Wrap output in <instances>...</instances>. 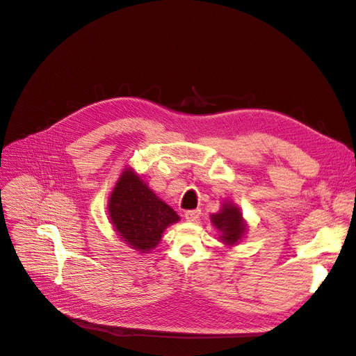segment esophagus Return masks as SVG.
I'll list each match as a JSON object with an SVG mask.
<instances>
[{
    "instance_id": "esophagus-1",
    "label": "esophagus",
    "mask_w": 356,
    "mask_h": 356,
    "mask_svg": "<svg viewBox=\"0 0 356 356\" xmlns=\"http://www.w3.org/2000/svg\"><path fill=\"white\" fill-rule=\"evenodd\" d=\"M202 210H199V209H196V210H187L186 213H184V217H186V220L187 221H197L199 220V217H200V213Z\"/></svg>"
}]
</instances>
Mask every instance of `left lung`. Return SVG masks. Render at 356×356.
Segmentation results:
<instances>
[{
  "label": "left lung",
  "mask_w": 356,
  "mask_h": 356,
  "mask_svg": "<svg viewBox=\"0 0 356 356\" xmlns=\"http://www.w3.org/2000/svg\"><path fill=\"white\" fill-rule=\"evenodd\" d=\"M210 220L220 233V241L227 247L238 244L247 232V222L240 209L232 202H224L221 210L211 214Z\"/></svg>",
  "instance_id": "obj_1"
}]
</instances>
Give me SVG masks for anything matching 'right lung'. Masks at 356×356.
<instances>
[{
    "label": "right lung",
    "mask_w": 356,
    "mask_h": 356,
    "mask_svg": "<svg viewBox=\"0 0 356 356\" xmlns=\"http://www.w3.org/2000/svg\"><path fill=\"white\" fill-rule=\"evenodd\" d=\"M108 211L122 241L139 252L153 250L163 232L180 218L129 168L122 172L111 193Z\"/></svg>",
    "instance_id": "1"
}]
</instances>
